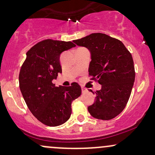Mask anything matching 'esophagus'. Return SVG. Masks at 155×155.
Segmentation results:
<instances>
[{
	"label": "esophagus",
	"instance_id": "1",
	"mask_svg": "<svg viewBox=\"0 0 155 155\" xmlns=\"http://www.w3.org/2000/svg\"><path fill=\"white\" fill-rule=\"evenodd\" d=\"M81 92H82V93H85V92H87V89L85 87H81Z\"/></svg>",
	"mask_w": 155,
	"mask_h": 155
}]
</instances>
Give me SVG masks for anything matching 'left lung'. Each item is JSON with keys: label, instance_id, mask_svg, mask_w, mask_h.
Segmentation results:
<instances>
[{"label": "left lung", "instance_id": "8db88e82", "mask_svg": "<svg viewBox=\"0 0 155 155\" xmlns=\"http://www.w3.org/2000/svg\"><path fill=\"white\" fill-rule=\"evenodd\" d=\"M73 41L90 51L89 75L101 84L88 111L98 120L114 118L123 111L132 91L136 75L132 55L122 41L104 33H92Z\"/></svg>", "mask_w": 155, "mask_h": 155}]
</instances>
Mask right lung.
<instances>
[{"mask_svg": "<svg viewBox=\"0 0 155 155\" xmlns=\"http://www.w3.org/2000/svg\"><path fill=\"white\" fill-rule=\"evenodd\" d=\"M71 41L47 39L27 52L19 76L20 91L33 116L50 127L65 123L71 114L72 101L81 95V87H56L52 83L62 73L60 54L75 47Z\"/></svg>", "mask_w": 155, "mask_h": 155, "instance_id": "right-lung-1", "label": "right lung"}]
</instances>
